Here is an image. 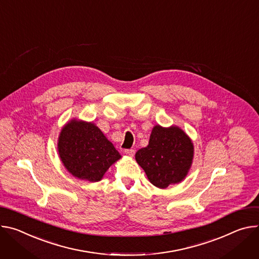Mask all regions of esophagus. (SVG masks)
I'll return each instance as SVG.
<instances>
[{"label":"esophagus","mask_w":259,"mask_h":259,"mask_svg":"<svg viewBox=\"0 0 259 259\" xmlns=\"http://www.w3.org/2000/svg\"><path fill=\"white\" fill-rule=\"evenodd\" d=\"M124 153L128 156H133L135 154V149H124Z\"/></svg>","instance_id":"34e87169"}]
</instances>
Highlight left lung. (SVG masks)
Listing matches in <instances>:
<instances>
[{
	"label": "left lung",
	"mask_w": 259,
	"mask_h": 259,
	"mask_svg": "<svg viewBox=\"0 0 259 259\" xmlns=\"http://www.w3.org/2000/svg\"><path fill=\"white\" fill-rule=\"evenodd\" d=\"M192 157V143L177 126H154L148 146L136 153L137 162L145 170L149 181L158 188L182 181L188 173Z\"/></svg>",
	"instance_id": "obj_1"
}]
</instances>
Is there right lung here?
I'll return each instance as SVG.
<instances>
[{
  "label": "right lung",
  "mask_w": 259,
  "mask_h": 259,
  "mask_svg": "<svg viewBox=\"0 0 259 259\" xmlns=\"http://www.w3.org/2000/svg\"><path fill=\"white\" fill-rule=\"evenodd\" d=\"M59 153L70 173L91 182L100 181L121 156L94 123L72 120L62 131Z\"/></svg>",
  "instance_id": "obj_1"
}]
</instances>
